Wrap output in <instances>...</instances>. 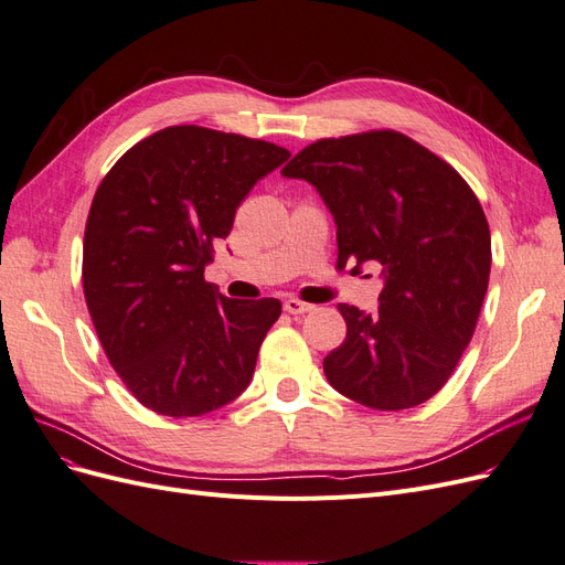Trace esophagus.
<instances>
[{
  "label": "esophagus",
  "mask_w": 565,
  "mask_h": 565,
  "mask_svg": "<svg viewBox=\"0 0 565 565\" xmlns=\"http://www.w3.org/2000/svg\"><path fill=\"white\" fill-rule=\"evenodd\" d=\"M282 309H285L287 313L299 316V313H309V311H313V306H311V303H306V301H299V299H285Z\"/></svg>",
  "instance_id": "esophagus-1"
}]
</instances>
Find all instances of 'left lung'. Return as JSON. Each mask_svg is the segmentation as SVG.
Masks as SVG:
<instances>
[{"instance_id": "1", "label": "left lung", "mask_w": 565, "mask_h": 565, "mask_svg": "<svg viewBox=\"0 0 565 565\" xmlns=\"http://www.w3.org/2000/svg\"><path fill=\"white\" fill-rule=\"evenodd\" d=\"M320 193L337 224V268L382 264L377 313L339 303L347 339L324 377L372 409L415 407L446 386L473 337L490 278V228L455 169L380 129L306 146L282 169Z\"/></svg>"}]
</instances>
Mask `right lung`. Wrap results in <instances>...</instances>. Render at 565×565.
Returning <instances> with one entry per match:
<instances>
[{
  "label": "right lung",
  "mask_w": 565,
  "mask_h": 565,
  "mask_svg": "<svg viewBox=\"0 0 565 565\" xmlns=\"http://www.w3.org/2000/svg\"><path fill=\"white\" fill-rule=\"evenodd\" d=\"M289 150L181 125L119 158L94 195L82 285L110 365L158 415L200 417L249 386L278 299L237 301L204 280L214 241Z\"/></svg>",
  "instance_id": "right-lung-1"
}]
</instances>
